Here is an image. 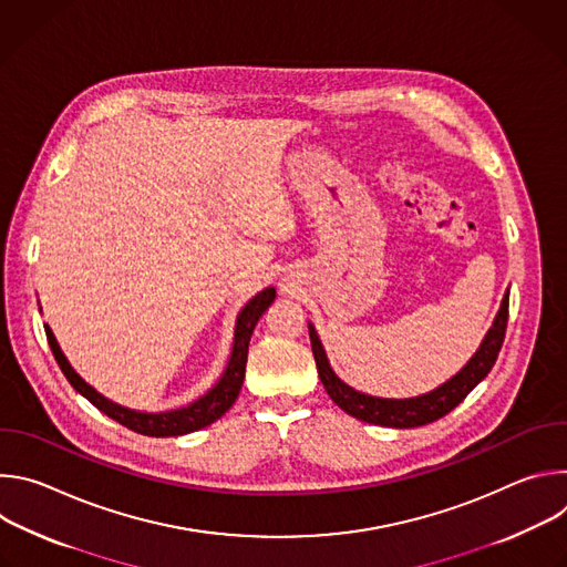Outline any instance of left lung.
Returning a JSON list of instances; mask_svg holds the SVG:
<instances>
[{
    "instance_id": "1",
    "label": "left lung",
    "mask_w": 567,
    "mask_h": 567,
    "mask_svg": "<svg viewBox=\"0 0 567 567\" xmlns=\"http://www.w3.org/2000/svg\"><path fill=\"white\" fill-rule=\"evenodd\" d=\"M507 311H509V289L503 296L501 309L492 322L489 332L484 334L480 348L475 354L462 365L460 372H455L451 379H446L442 385H437L431 392L417 394V396H406V399H388V396H374L365 394L361 390H354L341 377L332 370L330 359L326 354V348H322L316 328L309 322V339H311V352L316 359L318 377L326 385L328 394L341 411L348 415L374 424V426H388V429H415L431 424L446 413H451L457 403L489 374L494 368L498 352L505 341V330H507Z\"/></svg>"
}]
</instances>
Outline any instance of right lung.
<instances>
[{
	"label": "right lung",
	"instance_id": "right-lung-1",
	"mask_svg": "<svg viewBox=\"0 0 567 567\" xmlns=\"http://www.w3.org/2000/svg\"><path fill=\"white\" fill-rule=\"evenodd\" d=\"M274 300H276V289L267 287L239 309L237 320H235L230 357H228V363H226L221 377L217 379V383L206 394L190 401L188 406H182V409H175V411H164V413H145V411L125 409V406H121V403L101 394L94 385H90L83 377H80L71 368V363L66 361L64 352L60 350L51 328L47 326L44 330H47L51 352H53L60 370L64 372L66 381L75 388V392H80L87 401H92L101 413H105L114 422L123 424L125 429H130L134 433H141V435H147V437H177V435H188V433H195L199 429L210 426L213 422H217L233 406L239 390H241V381H245L251 334L258 326L260 316L269 309V305Z\"/></svg>",
	"mask_w": 567,
	"mask_h": 567
}]
</instances>
